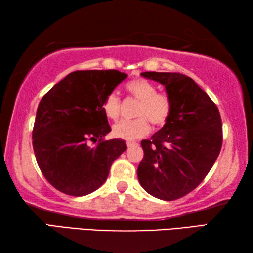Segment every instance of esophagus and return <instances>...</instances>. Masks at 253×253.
I'll return each instance as SVG.
<instances>
[{
  "instance_id": "obj_1",
  "label": "esophagus",
  "mask_w": 253,
  "mask_h": 253,
  "mask_svg": "<svg viewBox=\"0 0 253 253\" xmlns=\"http://www.w3.org/2000/svg\"><path fill=\"white\" fill-rule=\"evenodd\" d=\"M136 146H138V143H136V142H129V141L126 142L127 148H132V147H136Z\"/></svg>"
}]
</instances>
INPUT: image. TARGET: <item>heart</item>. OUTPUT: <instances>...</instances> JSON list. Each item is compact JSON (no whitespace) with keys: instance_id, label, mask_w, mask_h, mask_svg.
<instances>
[{"instance_id":"obj_1","label":"heart","mask_w":253,"mask_h":253,"mask_svg":"<svg viewBox=\"0 0 253 253\" xmlns=\"http://www.w3.org/2000/svg\"><path fill=\"white\" fill-rule=\"evenodd\" d=\"M126 92L139 101L135 120H124L113 126V134L119 139L132 141L146 135L150 126H164L171 112V101L167 94L158 93L155 84L144 78H135L126 85ZM121 110V102L117 94L111 93L103 103V112L111 120H117Z\"/></svg>"}]
</instances>
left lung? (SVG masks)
<instances>
[{
  "label": "left lung",
  "instance_id": "left-lung-1",
  "mask_svg": "<svg viewBox=\"0 0 253 253\" xmlns=\"http://www.w3.org/2000/svg\"><path fill=\"white\" fill-rule=\"evenodd\" d=\"M165 86L171 112L165 126L142 140L140 184L159 200L173 201L195 189L213 167L222 147V121L216 105L194 80L180 73L144 72Z\"/></svg>",
  "mask_w": 253,
  "mask_h": 253
}]
</instances>
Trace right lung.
Here are the masks:
<instances>
[{"label":"right lung","mask_w":253,"mask_h":253,"mask_svg":"<svg viewBox=\"0 0 253 253\" xmlns=\"http://www.w3.org/2000/svg\"><path fill=\"white\" fill-rule=\"evenodd\" d=\"M115 69L76 70L41 98L32 131L37 163L59 192L85 196L105 183L112 163L126 151L111 132L103 103L126 78ZM97 142L93 147L89 141Z\"/></svg>","instance_id":"1"}]
</instances>
